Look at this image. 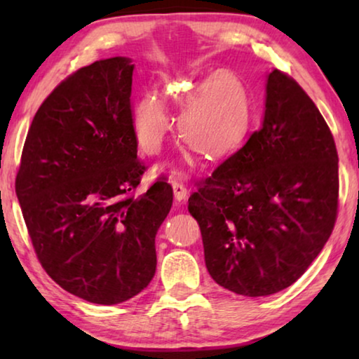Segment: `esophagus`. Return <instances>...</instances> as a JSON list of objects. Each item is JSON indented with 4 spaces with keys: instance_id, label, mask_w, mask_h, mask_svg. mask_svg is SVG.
<instances>
[{
    "instance_id": "34e87169",
    "label": "esophagus",
    "mask_w": 359,
    "mask_h": 359,
    "mask_svg": "<svg viewBox=\"0 0 359 359\" xmlns=\"http://www.w3.org/2000/svg\"><path fill=\"white\" fill-rule=\"evenodd\" d=\"M172 190H174V198L177 199V201H184V199L188 196L187 187L182 184V182H172Z\"/></svg>"
}]
</instances>
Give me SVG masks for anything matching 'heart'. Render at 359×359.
Returning a JSON list of instances; mask_svg holds the SVG:
<instances>
[{
  "label": "heart",
  "mask_w": 359,
  "mask_h": 359,
  "mask_svg": "<svg viewBox=\"0 0 359 359\" xmlns=\"http://www.w3.org/2000/svg\"><path fill=\"white\" fill-rule=\"evenodd\" d=\"M168 98L184 107L177 121L182 142L204 160L226 156L250 131L252 96L245 82L231 71H217L198 83L174 85ZM131 126L144 154L156 155L161 150L171 120L160 96L147 93L135 102Z\"/></svg>",
  "instance_id": "b5f03b06"
}]
</instances>
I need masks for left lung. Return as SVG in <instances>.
Wrapping results in <instances>:
<instances>
[{
	"mask_svg": "<svg viewBox=\"0 0 359 359\" xmlns=\"http://www.w3.org/2000/svg\"><path fill=\"white\" fill-rule=\"evenodd\" d=\"M196 187L188 212L210 277L242 296L274 294L307 271L336 224V142L301 85L274 69L261 128Z\"/></svg>",
	"mask_w": 359,
	"mask_h": 359,
	"instance_id": "obj_1",
	"label": "left lung"
}]
</instances>
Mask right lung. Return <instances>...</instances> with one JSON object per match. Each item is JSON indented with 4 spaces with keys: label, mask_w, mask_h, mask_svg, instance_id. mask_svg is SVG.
I'll use <instances>...</instances> for the list:
<instances>
[{
    "label": "right lung",
    "mask_w": 359,
    "mask_h": 359,
    "mask_svg": "<svg viewBox=\"0 0 359 359\" xmlns=\"http://www.w3.org/2000/svg\"><path fill=\"white\" fill-rule=\"evenodd\" d=\"M130 58L85 66L53 88L22 150L15 193L41 266L63 290L112 306L155 276V236L172 205L158 179L136 196L147 166L131 126Z\"/></svg>",
    "instance_id": "right-lung-1"
}]
</instances>
